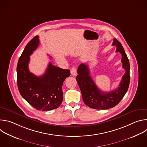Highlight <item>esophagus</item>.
Returning <instances> with one entry per match:
<instances>
[{
	"label": "esophagus",
	"mask_w": 147,
	"mask_h": 147,
	"mask_svg": "<svg viewBox=\"0 0 147 147\" xmlns=\"http://www.w3.org/2000/svg\"><path fill=\"white\" fill-rule=\"evenodd\" d=\"M71 74L73 76H76L77 75V69L75 67H73L71 70Z\"/></svg>",
	"instance_id": "1"
}]
</instances>
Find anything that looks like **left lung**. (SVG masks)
Returning <instances> with one entry per match:
<instances>
[{"label": "left lung", "mask_w": 147, "mask_h": 147, "mask_svg": "<svg viewBox=\"0 0 147 147\" xmlns=\"http://www.w3.org/2000/svg\"><path fill=\"white\" fill-rule=\"evenodd\" d=\"M112 45L116 47V52L121 54L122 67L125 70L119 87L115 90L109 92H102L92 79L88 66L82 63L78 67L76 80L82 100L87 106L92 109L104 110L113 108L122 99L129 87L130 63L127 55L121 43L116 39H113Z\"/></svg>", "instance_id": "left-lung-1"}]
</instances>
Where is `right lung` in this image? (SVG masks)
Masks as SVG:
<instances>
[{
	"instance_id": "1",
	"label": "right lung",
	"mask_w": 147,
	"mask_h": 147,
	"mask_svg": "<svg viewBox=\"0 0 147 147\" xmlns=\"http://www.w3.org/2000/svg\"><path fill=\"white\" fill-rule=\"evenodd\" d=\"M38 35L26 45L17 66V86L19 92L35 109L51 111L57 108L63 100V84L70 75V70L55 66L50 62L45 73L40 77L28 69L30 57L39 44Z\"/></svg>"
}]
</instances>
